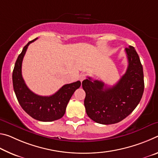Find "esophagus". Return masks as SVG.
<instances>
[{"mask_svg":"<svg viewBox=\"0 0 158 158\" xmlns=\"http://www.w3.org/2000/svg\"><path fill=\"white\" fill-rule=\"evenodd\" d=\"M79 80L80 81H81V82L84 81V80L85 79V74H81L79 75Z\"/></svg>","mask_w":158,"mask_h":158,"instance_id":"obj_1","label":"esophagus"}]
</instances>
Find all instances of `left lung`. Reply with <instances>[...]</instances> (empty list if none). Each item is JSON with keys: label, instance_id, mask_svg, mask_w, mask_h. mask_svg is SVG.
<instances>
[{"label": "left lung", "instance_id": "left-lung-1", "mask_svg": "<svg viewBox=\"0 0 158 158\" xmlns=\"http://www.w3.org/2000/svg\"><path fill=\"white\" fill-rule=\"evenodd\" d=\"M126 73L111 87L88 77L82 82L85 92L84 106L90 119L103 125L121 121L132 113L142 98L144 90L143 67L135 48L125 49Z\"/></svg>", "mask_w": 158, "mask_h": 158}]
</instances>
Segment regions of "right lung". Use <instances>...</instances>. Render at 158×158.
Masks as SVG:
<instances>
[{
	"label": "right lung",
	"instance_id": "right-lung-1",
	"mask_svg": "<svg viewBox=\"0 0 158 158\" xmlns=\"http://www.w3.org/2000/svg\"><path fill=\"white\" fill-rule=\"evenodd\" d=\"M37 39L29 42L19 55L12 73L13 88L19 103L29 116L40 121H53L64 116L69 100L80 87L81 82L77 81L64 85L51 96H40L32 92L22 77L21 65L28 45Z\"/></svg>",
	"mask_w": 158,
	"mask_h": 158
}]
</instances>
